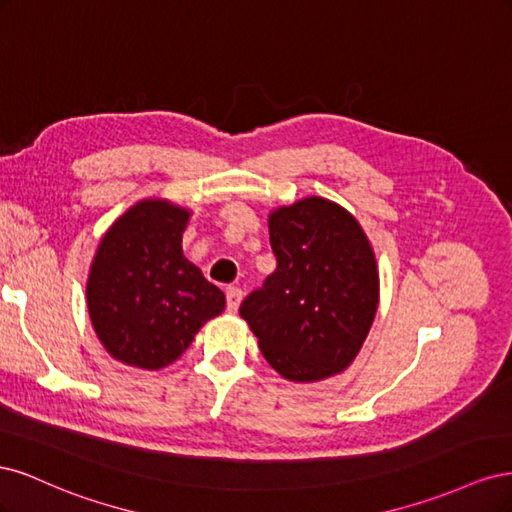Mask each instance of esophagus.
<instances>
[{"instance_id": "esophagus-1", "label": "esophagus", "mask_w": 512, "mask_h": 512, "mask_svg": "<svg viewBox=\"0 0 512 512\" xmlns=\"http://www.w3.org/2000/svg\"><path fill=\"white\" fill-rule=\"evenodd\" d=\"M241 301H243V290L237 288V286H230L226 290V309H228V314H237Z\"/></svg>"}]
</instances>
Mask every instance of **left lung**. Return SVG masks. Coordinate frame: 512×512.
I'll use <instances>...</instances> for the list:
<instances>
[{
	"label": "left lung",
	"instance_id": "1",
	"mask_svg": "<svg viewBox=\"0 0 512 512\" xmlns=\"http://www.w3.org/2000/svg\"><path fill=\"white\" fill-rule=\"evenodd\" d=\"M277 258L239 314L267 363L290 382L342 374L363 348L380 301L374 247L342 205L307 196L269 213Z\"/></svg>",
	"mask_w": 512,
	"mask_h": 512
}]
</instances>
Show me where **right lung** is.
<instances>
[{
	"label": "right lung",
	"instance_id": "right-lung-1",
	"mask_svg": "<svg viewBox=\"0 0 512 512\" xmlns=\"http://www.w3.org/2000/svg\"><path fill=\"white\" fill-rule=\"evenodd\" d=\"M192 218L166 198H143L100 239L87 277V309L106 352L158 371L188 350L203 324L226 307L224 292L183 256Z\"/></svg>",
	"mask_w": 512,
	"mask_h": 512
}]
</instances>
